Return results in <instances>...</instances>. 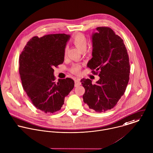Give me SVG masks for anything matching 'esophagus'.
Returning <instances> with one entry per match:
<instances>
[{"label":"esophagus","mask_w":153,"mask_h":153,"mask_svg":"<svg viewBox=\"0 0 153 153\" xmlns=\"http://www.w3.org/2000/svg\"><path fill=\"white\" fill-rule=\"evenodd\" d=\"M80 85V79H76L75 80H74V86L75 87L76 86H78Z\"/></svg>","instance_id":"34e87169"}]
</instances>
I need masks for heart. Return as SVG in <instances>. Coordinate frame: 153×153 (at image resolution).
Here are the masks:
<instances>
[{"instance_id": "1", "label": "heart", "mask_w": 153, "mask_h": 153, "mask_svg": "<svg viewBox=\"0 0 153 153\" xmlns=\"http://www.w3.org/2000/svg\"><path fill=\"white\" fill-rule=\"evenodd\" d=\"M72 41L73 43L75 45V46L80 51H83L84 49H86L87 46H88V40L85 36L83 35L82 34H77L75 35ZM66 55V49L64 51V56ZM81 67L79 64H74L73 65L71 71L74 74H77L80 71Z\"/></svg>"}]
</instances>
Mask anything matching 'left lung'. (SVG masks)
<instances>
[{"label":"left lung","mask_w":153,"mask_h":153,"mask_svg":"<svg viewBox=\"0 0 153 153\" xmlns=\"http://www.w3.org/2000/svg\"><path fill=\"white\" fill-rule=\"evenodd\" d=\"M97 30L91 36L92 58L87 66L94 73V70L100 71V79L95 85L89 79L80 82L85 89L84 102L101 113L113 108L123 95L129 80L130 65L123 40L109 27Z\"/></svg>","instance_id":"left-lung-1"}]
</instances>
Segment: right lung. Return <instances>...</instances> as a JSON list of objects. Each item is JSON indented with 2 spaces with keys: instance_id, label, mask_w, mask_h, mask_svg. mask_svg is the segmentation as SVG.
<instances>
[{
  "instance_id": "add662e5",
  "label": "right lung",
  "mask_w": 153,
  "mask_h": 153,
  "mask_svg": "<svg viewBox=\"0 0 153 153\" xmlns=\"http://www.w3.org/2000/svg\"><path fill=\"white\" fill-rule=\"evenodd\" d=\"M70 35L53 34L32 37L19 56L22 85L32 104L45 113L59 111L73 89L70 78L55 82L54 67L63 63L64 51Z\"/></svg>"
}]
</instances>
